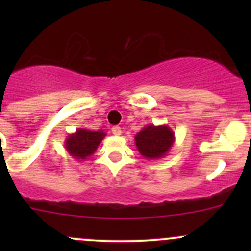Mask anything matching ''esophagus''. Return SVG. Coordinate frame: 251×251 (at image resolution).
Masks as SVG:
<instances>
[{
	"mask_svg": "<svg viewBox=\"0 0 251 251\" xmlns=\"http://www.w3.org/2000/svg\"><path fill=\"white\" fill-rule=\"evenodd\" d=\"M111 132H113V135H115V136H120L121 128L119 127V126H113V128H111Z\"/></svg>",
	"mask_w": 251,
	"mask_h": 251,
	"instance_id": "esophagus-1",
	"label": "esophagus"
}]
</instances>
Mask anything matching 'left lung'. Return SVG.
<instances>
[{
  "label": "left lung",
  "mask_w": 251,
  "mask_h": 251,
  "mask_svg": "<svg viewBox=\"0 0 251 251\" xmlns=\"http://www.w3.org/2000/svg\"><path fill=\"white\" fill-rule=\"evenodd\" d=\"M135 143L144 159L155 160L168 155L175 143V132L168 125L149 124L135 136Z\"/></svg>",
  "instance_id": "1"
}]
</instances>
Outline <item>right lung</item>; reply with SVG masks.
<instances>
[{
	"label": "right lung",
	"instance_id": "obj_1",
	"mask_svg": "<svg viewBox=\"0 0 251 251\" xmlns=\"http://www.w3.org/2000/svg\"><path fill=\"white\" fill-rule=\"evenodd\" d=\"M107 133L103 131H91L77 128L76 132L70 133L64 142L68 153L78 161H83L97 151L98 146Z\"/></svg>",
	"mask_w": 251,
	"mask_h": 251
}]
</instances>
